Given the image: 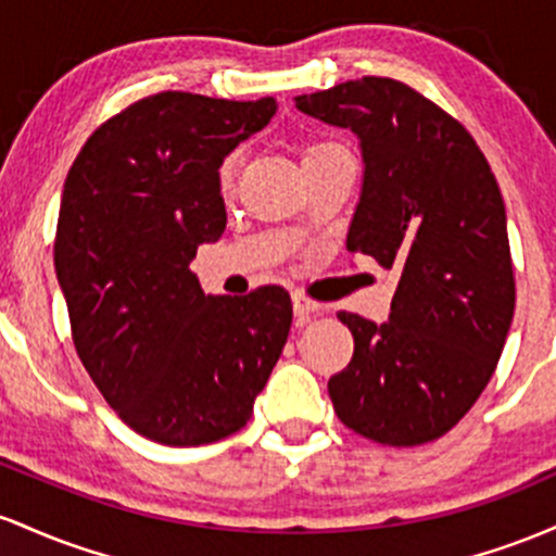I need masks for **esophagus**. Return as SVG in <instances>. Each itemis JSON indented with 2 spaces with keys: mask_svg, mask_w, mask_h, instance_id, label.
<instances>
[{
  "mask_svg": "<svg viewBox=\"0 0 556 556\" xmlns=\"http://www.w3.org/2000/svg\"><path fill=\"white\" fill-rule=\"evenodd\" d=\"M291 304H294V315L299 320H307L309 315H317V312L323 309V304L312 302V299L307 294H302V291H294V294H291Z\"/></svg>",
  "mask_w": 556,
  "mask_h": 556,
  "instance_id": "1",
  "label": "esophagus"
}]
</instances>
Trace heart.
<instances>
[{
  "mask_svg": "<svg viewBox=\"0 0 556 556\" xmlns=\"http://www.w3.org/2000/svg\"><path fill=\"white\" fill-rule=\"evenodd\" d=\"M328 147H333V143H315V147L307 149V154H304V160L312 157V154L323 152V149H328ZM236 170H239V154H226V157L220 160V165H217V173H215L217 189H220L223 194H228V191L233 189Z\"/></svg>",
  "mask_w": 556,
  "mask_h": 556,
  "instance_id": "1",
  "label": "heart"
}]
</instances>
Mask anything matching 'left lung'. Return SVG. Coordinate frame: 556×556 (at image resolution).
I'll list each match as a JSON object with an SVG mask.
<instances>
[{
  "mask_svg": "<svg viewBox=\"0 0 556 556\" xmlns=\"http://www.w3.org/2000/svg\"><path fill=\"white\" fill-rule=\"evenodd\" d=\"M296 110L357 134L365 176L346 249L399 278L389 323L339 312L354 354L328 380L330 402L365 439L428 444L470 413L513 326L502 191L463 123L402 80H346Z\"/></svg>",
  "mask_w": 556,
  "mask_h": 556,
  "instance_id": "obj_1",
  "label": "left lung"
}]
</instances>
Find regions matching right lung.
<instances>
[{
  "mask_svg": "<svg viewBox=\"0 0 556 556\" xmlns=\"http://www.w3.org/2000/svg\"><path fill=\"white\" fill-rule=\"evenodd\" d=\"M276 110L154 93L93 130L65 178L54 270L73 344L121 420L157 444L244 428L289 339V291L210 296L189 267L226 230L217 165Z\"/></svg>",
  "mask_w": 556,
  "mask_h": 556,
  "instance_id": "1",
  "label": "right lung"
}]
</instances>
